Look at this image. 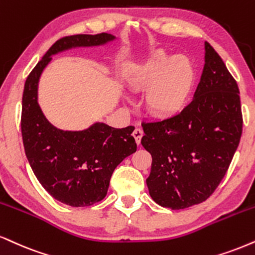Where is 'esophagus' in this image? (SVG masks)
<instances>
[{
    "instance_id": "esophagus-1",
    "label": "esophagus",
    "mask_w": 255,
    "mask_h": 255,
    "mask_svg": "<svg viewBox=\"0 0 255 255\" xmlns=\"http://www.w3.org/2000/svg\"><path fill=\"white\" fill-rule=\"evenodd\" d=\"M142 135H143V130L142 129H140V128H135V129H134L133 136H134V139H135L137 145H140L141 137H142Z\"/></svg>"
}]
</instances>
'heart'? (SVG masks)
I'll use <instances>...</instances> for the list:
<instances>
[{
    "label": "heart",
    "instance_id": "obj_1",
    "mask_svg": "<svg viewBox=\"0 0 255 255\" xmlns=\"http://www.w3.org/2000/svg\"><path fill=\"white\" fill-rule=\"evenodd\" d=\"M194 69L186 58L159 52L141 65L129 84L145 91L147 109L154 115H168L179 109L194 84Z\"/></svg>",
    "mask_w": 255,
    "mask_h": 255
}]
</instances>
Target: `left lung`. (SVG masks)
<instances>
[{
    "label": "left lung",
    "mask_w": 255,
    "mask_h": 255,
    "mask_svg": "<svg viewBox=\"0 0 255 255\" xmlns=\"http://www.w3.org/2000/svg\"><path fill=\"white\" fill-rule=\"evenodd\" d=\"M204 67L194 100L178 114L142 122L141 143L152 155L146 179L155 203L185 209L209 198L228 170L242 134L240 91L205 41Z\"/></svg>",
    "instance_id": "obj_1"
}]
</instances>
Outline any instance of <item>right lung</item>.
Here are the masks:
<instances>
[{
    "instance_id": "right-lung-1",
    "label": "right lung",
    "mask_w": 255,
    "mask_h": 255,
    "mask_svg": "<svg viewBox=\"0 0 255 255\" xmlns=\"http://www.w3.org/2000/svg\"><path fill=\"white\" fill-rule=\"evenodd\" d=\"M115 40L108 33L61 38L51 46L26 79L21 133L26 157L35 177L52 197L71 207H89L108 192L116 166L136 151L133 126L113 128L96 122L84 130H61L47 121L38 103L40 76L53 54Z\"/></svg>"
}]
</instances>
